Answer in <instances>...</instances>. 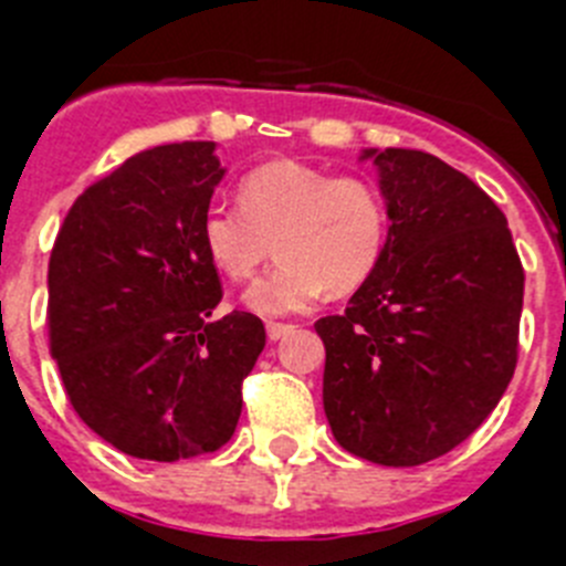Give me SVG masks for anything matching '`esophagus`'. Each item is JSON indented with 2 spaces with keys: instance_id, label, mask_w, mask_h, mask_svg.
<instances>
[{
  "instance_id": "1",
  "label": "esophagus",
  "mask_w": 566,
  "mask_h": 566,
  "mask_svg": "<svg viewBox=\"0 0 566 566\" xmlns=\"http://www.w3.org/2000/svg\"><path fill=\"white\" fill-rule=\"evenodd\" d=\"M293 331V324H284V322H268V336L273 338V342H279L282 336H287V333Z\"/></svg>"
}]
</instances>
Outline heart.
Segmentation results:
<instances>
[{"label":"heart","mask_w":566,"mask_h":566,"mask_svg":"<svg viewBox=\"0 0 566 566\" xmlns=\"http://www.w3.org/2000/svg\"><path fill=\"white\" fill-rule=\"evenodd\" d=\"M235 205L205 213L201 248L230 282H250L276 248L279 268L244 296L262 316L302 311L324 290L333 296L358 290L390 235V210L376 181L331 176L304 161L253 167L239 181Z\"/></svg>","instance_id":"heart-1"}]
</instances>
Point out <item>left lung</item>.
I'll return each instance as SVG.
<instances>
[{
    "label": "left lung",
    "instance_id": "1",
    "mask_svg": "<svg viewBox=\"0 0 566 566\" xmlns=\"http://www.w3.org/2000/svg\"><path fill=\"white\" fill-rule=\"evenodd\" d=\"M390 235L342 316H324V412L347 453L385 467L473 436L518 361L524 268L507 219L461 170L421 150H367Z\"/></svg>",
    "mask_w": 566,
    "mask_h": 566
}]
</instances>
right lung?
I'll return each mask as SVG.
<instances>
[{
    "label": "right lung",
    "instance_id": "right-lung-1",
    "mask_svg": "<svg viewBox=\"0 0 566 566\" xmlns=\"http://www.w3.org/2000/svg\"><path fill=\"white\" fill-rule=\"evenodd\" d=\"M213 142L130 156L73 201L48 264V342L76 416L145 461L213 453L242 416L264 324L213 318L222 279L201 248L222 167Z\"/></svg>",
    "mask_w": 566,
    "mask_h": 566
}]
</instances>
